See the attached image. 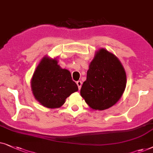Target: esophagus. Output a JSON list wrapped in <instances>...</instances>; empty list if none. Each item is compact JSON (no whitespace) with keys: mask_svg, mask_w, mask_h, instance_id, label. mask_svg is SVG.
Masks as SVG:
<instances>
[{"mask_svg":"<svg viewBox=\"0 0 153 153\" xmlns=\"http://www.w3.org/2000/svg\"><path fill=\"white\" fill-rule=\"evenodd\" d=\"M76 83H77V85H78V89H81V87H82V82L79 80V81H78V82H77Z\"/></svg>","mask_w":153,"mask_h":153,"instance_id":"obj_1","label":"esophagus"}]
</instances>
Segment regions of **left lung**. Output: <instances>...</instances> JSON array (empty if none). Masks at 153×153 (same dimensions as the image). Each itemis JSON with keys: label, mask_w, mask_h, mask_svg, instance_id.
<instances>
[{"label": "left lung", "mask_w": 153, "mask_h": 153, "mask_svg": "<svg viewBox=\"0 0 153 153\" xmlns=\"http://www.w3.org/2000/svg\"><path fill=\"white\" fill-rule=\"evenodd\" d=\"M127 84L125 68L117 56L101 48L89 66L80 94L93 110L103 111L120 99Z\"/></svg>", "instance_id": "8db88e82"}]
</instances>
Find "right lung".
<instances>
[{"instance_id":"1","label":"right lung","mask_w":153,"mask_h":153,"mask_svg":"<svg viewBox=\"0 0 153 153\" xmlns=\"http://www.w3.org/2000/svg\"><path fill=\"white\" fill-rule=\"evenodd\" d=\"M33 94L48 108H59L71 94L78 90L70 71L58 65L56 59L45 56L36 68L30 81Z\"/></svg>"}]
</instances>
